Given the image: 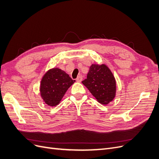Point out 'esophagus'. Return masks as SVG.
Returning <instances> with one entry per match:
<instances>
[{"label":"esophagus","instance_id":"esophagus-1","mask_svg":"<svg viewBox=\"0 0 159 159\" xmlns=\"http://www.w3.org/2000/svg\"><path fill=\"white\" fill-rule=\"evenodd\" d=\"M82 80H83V78H82V76H81V75L78 76V78H76V81H78V82H81V81H82Z\"/></svg>","mask_w":159,"mask_h":159}]
</instances>
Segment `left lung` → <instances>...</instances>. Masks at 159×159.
I'll return each mask as SVG.
<instances>
[{
	"label": "left lung",
	"mask_w": 159,
	"mask_h": 159,
	"mask_svg": "<svg viewBox=\"0 0 159 159\" xmlns=\"http://www.w3.org/2000/svg\"><path fill=\"white\" fill-rule=\"evenodd\" d=\"M81 82L100 103L107 105L115 98L116 82L111 71L105 64L91 65L87 78Z\"/></svg>",
	"instance_id": "obj_1"
}]
</instances>
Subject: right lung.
Listing matches in <instances>:
<instances>
[{
	"label": "right lung",
	"mask_w": 159,
	"mask_h": 159,
	"mask_svg": "<svg viewBox=\"0 0 159 159\" xmlns=\"http://www.w3.org/2000/svg\"><path fill=\"white\" fill-rule=\"evenodd\" d=\"M75 81L59 68L48 71L41 81L40 93L43 100L50 106H56Z\"/></svg>",
	"instance_id": "right-lung-1"
}]
</instances>
